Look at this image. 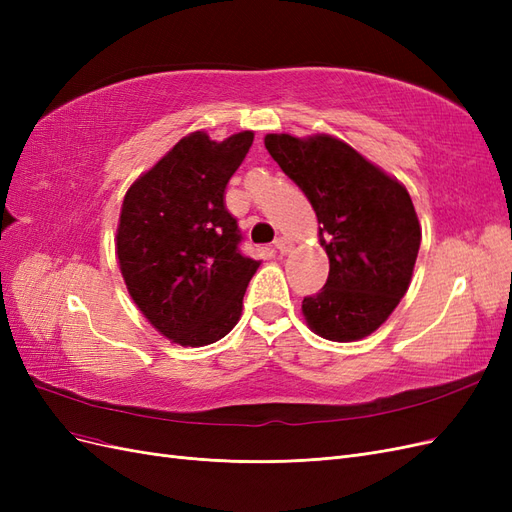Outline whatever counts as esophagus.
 I'll return each instance as SVG.
<instances>
[{"instance_id": "obj_1", "label": "esophagus", "mask_w": 512, "mask_h": 512, "mask_svg": "<svg viewBox=\"0 0 512 512\" xmlns=\"http://www.w3.org/2000/svg\"><path fill=\"white\" fill-rule=\"evenodd\" d=\"M273 245H275V250L280 252L282 256H284V254H288V252L292 250V241H290V239H286V237H277Z\"/></svg>"}]
</instances>
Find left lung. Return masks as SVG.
Masks as SVG:
<instances>
[{"label":"left lung","mask_w":512,"mask_h":512,"mask_svg":"<svg viewBox=\"0 0 512 512\" xmlns=\"http://www.w3.org/2000/svg\"><path fill=\"white\" fill-rule=\"evenodd\" d=\"M265 147L305 192L329 256V280L305 297L307 327L329 342L380 329L408 292L421 222L406 185L331 134H267Z\"/></svg>","instance_id":"obj_1"}]
</instances>
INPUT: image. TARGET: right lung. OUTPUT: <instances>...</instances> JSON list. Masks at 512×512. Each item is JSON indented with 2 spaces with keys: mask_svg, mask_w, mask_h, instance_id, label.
<instances>
[{
  "mask_svg": "<svg viewBox=\"0 0 512 512\" xmlns=\"http://www.w3.org/2000/svg\"><path fill=\"white\" fill-rule=\"evenodd\" d=\"M252 143V130L224 141L192 132L123 196L115 235L121 277L147 322L173 344L209 346L241 318L260 260L239 252L224 190Z\"/></svg>",
  "mask_w": 512,
  "mask_h": 512,
  "instance_id": "right-lung-1",
  "label": "right lung"
}]
</instances>
